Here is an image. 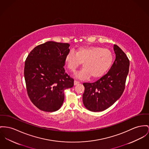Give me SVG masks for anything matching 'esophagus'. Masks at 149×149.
<instances>
[{
	"label": "esophagus",
	"instance_id": "obj_1",
	"mask_svg": "<svg viewBox=\"0 0 149 149\" xmlns=\"http://www.w3.org/2000/svg\"><path fill=\"white\" fill-rule=\"evenodd\" d=\"M79 84V81H77V80H74V85H78Z\"/></svg>",
	"mask_w": 149,
	"mask_h": 149
}]
</instances>
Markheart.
Here are the masks:
<instances>
[{
	"instance_id": "obj_1",
	"label": "heart",
	"mask_w": 149,
	"mask_h": 149,
	"mask_svg": "<svg viewBox=\"0 0 149 149\" xmlns=\"http://www.w3.org/2000/svg\"><path fill=\"white\" fill-rule=\"evenodd\" d=\"M113 60V55L110 50L94 46L79 47L76 54L70 51L65 58V64L72 72H75L83 62L84 68L76 74L81 79L102 77L110 68Z\"/></svg>"
}]
</instances>
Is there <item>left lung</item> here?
Instances as JSON below:
<instances>
[{
    "mask_svg": "<svg viewBox=\"0 0 149 149\" xmlns=\"http://www.w3.org/2000/svg\"><path fill=\"white\" fill-rule=\"evenodd\" d=\"M113 50L116 59L108 73L93 83H83V103L91 111L100 112L108 109L120 98L125 89L129 60L118 46L114 45Z\"/></svg>",
    "mask_w": 149,
    "mask_h": 149,
    "instance_id": "left-lung-1",
    "label": "left lung"
}]
</instances>
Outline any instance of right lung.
Returning <instances> with one entry per match:
<instances>
[{"instance_id":"obj_1","label":"right lung","mask_w":149,"mask_h":149,"mask_svg":"<svg viewBox=\"0 0 149 149\" xmlns=\"http://www.w3.org/2000/svg\"><path fill=\"white\" fill-rule=\"evenodd\" d=\"M70 46L48 41L34 48L25 60L24 77L28 95L42 111L59 109L64 99V90L73 86L74 79L64 68Z\"/></svg>"}]
</instances>
